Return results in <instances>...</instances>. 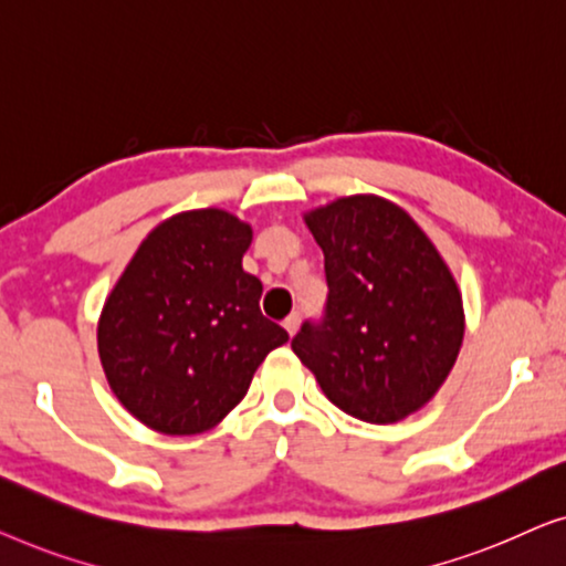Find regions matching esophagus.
I'll list each match as a JSON object with an SVG mask.
<instances>
[{"instance_id": "34e87169", "label": "esophagus", "mask_w": 566, "mask_h": 566, "mask_svg": "<svg viewBox=\"0 0 566 566\" xmlns=\"http://www.w3.org/2000/svg\"><path fill=\"white\" fill-rule=\"evenodd\" d=\"M297 328H300V315L292 313V315L284 321V331L290 333V336H294V333H297Z\"/></svg>"}]
</instances>
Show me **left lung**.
<instances>
[{
  "label": "left lung",
  "mask_w": 566,
  "mask_h": 566,
  "mask_svg": "<svg viewBox=\"0 0 566 566\" xmlns=\"http://www.w3.org/2000/svg\"><path fill=\"white\" fill-rule=\"evenodd\" d=\"M323 249L328 305L292 352L325 397L366 423H397L433 400L464 340L449 264L400 205L338 197L305 212Z\"/></svg>",
  "instance_id": "obj_1"
}]
</instances>
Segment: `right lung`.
Returning <instances> with one entry per match:
<instances>
[{
	"mask_svg": "<svg viewBox=\"0 0 566 566\" xmlns=\"http://www.w3.org/2000/svg\"><path fill=\"white\" fill-rule=\"evenodd\" d=\"M253 230L205 207L143 238L107 294L99 361L123 408L166 436L205 433L249 392L259 364L290 340L259 310L264 286L243 272Z\"/></svg>",
	"mask_w": 566,
	"mask_h": 566,
	"instance_id": "obj_1",
	"label": "right lung"
}]
</instances>
